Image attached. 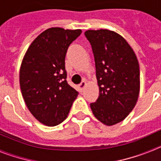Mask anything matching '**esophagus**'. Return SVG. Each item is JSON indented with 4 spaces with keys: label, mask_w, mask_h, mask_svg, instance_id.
I'll use <instances>...</instances> for the list:
<instances>
[{
    "label": "esophagus",
    "mask_w": 161,
    "mask_h": 161,
    "mask_svg": "<svg viewBox=\"0 0 161 161\" xmlns=\"http://www.w3.org/2000/svg\"><path fill=\"white\" fill-rule=\"evenodd\" d=\"M85 86H86V82H85V81H82L81 83H80L79 85L80 90L83 91L84 89H85Z\"/></svg>",
    "instance_id": "34e87169"
}]
</instances>
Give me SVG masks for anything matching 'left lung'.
I'll use <instances>...</instances> for the list:
<instances>
[{
    "label": "left lung",
    "mask_w": 161,
    "mask_h": 161,
    "mask_svg": "<svg viewBox=\"0 0 161 161\" xmlns=\"http://www.w3.org/2000/svg\"><path fill=\"white\" fill-rule=\"evenodd\" d=\"M94 55L99 96L90 104L93 115L106 126L124 120L139 94V65L123 36L106 29L85 32Z\"/></svg>",
    "instance_id": "1"
}]
</instances>
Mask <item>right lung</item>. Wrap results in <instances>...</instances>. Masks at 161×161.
<instances>
[{"label": "right lung", "instance_id": "obj_1", "mask_svg": "<svg viewBox=\"0 0 161 161\" xmlns=\"http://www.w3.org/2000/svg\"><path fill=\"white\" fill-rule=\"evenodd\" d=\"M81 30L52 27L31 42L19 72L21 91L32 115L48 126L68 117L78 92L66 80L65 55Z\"/></svg>", "mask_w": 161, "mask_h": 161}]
</instances>
